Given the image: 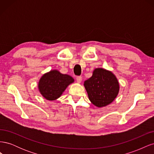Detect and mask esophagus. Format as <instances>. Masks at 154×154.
Here are the masks:
<instances>
[{"mask_svg": "<svg viewBox=\"0 0 154 154\" xmlns=\"http://www.w3.org/2000/svg\"><path fill=\"white\" fill-rule=\"evenodd\" d=\"M76 81H77V82L78 83H81L82 82V76H77L76 77Z\"/></svg>", "mask_w": 154, "mask_h": 154, "instance_id": "esophagus-1", "label": "esophagus"}]
</instances>
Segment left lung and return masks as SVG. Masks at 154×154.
Returning <instances> with one entry per match:
<instances>
[{
    "instance_id": "obj_1",
    "label": "left lung",
    "mask_w": 154,
    "mask_h": 154,
    "mask_svg": "<svg viewBox=\"0 0 154 154\" xmlns=\"http://www.w3.org/2000/svg\"><path fill=\"white\" fill-rule=\"evenodd\" d=\"M88 99L96 106L103 107L110 104L119 91V83L114 74L103 68H96L92 76L84 82Z\"/></svg>"
}]
</instances>
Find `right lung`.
<instances>
[{
    "mask_svg": "<svg viewBox=\"0 0 154 154\" xmlns=\"http://www.w3.org/2000/svg\"><path fill=\"white\" fill-rule=\"evenodd\" d=\"M74 82L72 76L54 69L45 73L40 78L38 87L40 93L45 99L54 101L61 96L66 88Z\"/></svg>",
    "mask_w": 154,
    "mask_h": 154,
    "instance_id": "right-lung-1",
    "label": "right lung"
}]
</instances>
